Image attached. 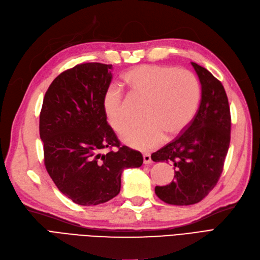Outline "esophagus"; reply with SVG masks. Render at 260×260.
Returning a JSON list of instances; mask_svg holds the SVG:
<instances>
[{
  "instance_id": "1",
  "label": "esophagus",
  "mask_w": 260,
  "mask_h": 260,
  "mask_svg": "<svg viewBox=\"0 0 260 260\" xmlns=\"http://www.w3.org/2000/svg\"><path fill=\"white\" fill-rule=\"evenodd\" d=\"M143 162H144V165L151 164V157H150L149 154H144V155H143Z\"/></svg>"
}]
</instances>
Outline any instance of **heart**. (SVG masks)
<instances>
[{"label": "heart", "mask_w": 260, "mask_h": 260, "mask_svg": "<svg viewBox=\"0 0 260 260\" xmlns=\"http://www.w3.org/2000/svg\"><path fill=\"white\" fill-rule=\"evenodd\" d=\"M122 80L129 90L146 100L142 117L145 121L124 130V144L140 150L158 146L164 138H176L194 117L200 101L198 78L188 70L170 66L144 64L129 70ZM103 110L111 127L120 132L130 117L120 89L110 87L103 95Z\"/></svg>", "instance_id": "1"}]
</instances>
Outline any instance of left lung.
Segmentation results:
<instances>
[{
    "instance_id": "obj_1",
    "label": "left lung",
    "mask_w": 260,
    "mask_h": 260,
    "mask_svg": "<svg viewBox=\"0 0 260 260\" xmlns=\"http://www.w3.org/2000/svg\"><path fill=\"white\" fill-rule=\"evenodd\" d=\"M201 84L199 110L172 142L151 154L174 166V181L156 186L158 198L174 205L200 202L216 186L230 144L231 117L225 88L207 69L191 62Z\"/></svg>"
}]
</instances>
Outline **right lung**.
Here are the masks:
<instances>
[{"instance_id":"add662e5","label":"right lung","mask_w":260,"mask_h":260,"mask_svg":"<svg viewBox=\"0 0 260 260\" xmlns=\"http://www.w3.org/2000/svg\"><path fill=\"white\" fill-rule=\"evenodd\" d=\"M112 68L89 62L62 72L45 93L40 115L49 176L69 199L86 207L113 199L123 170L143 164L140 151L121 146L106 120L103 95Z\"/></svg>"}]
</instances>
